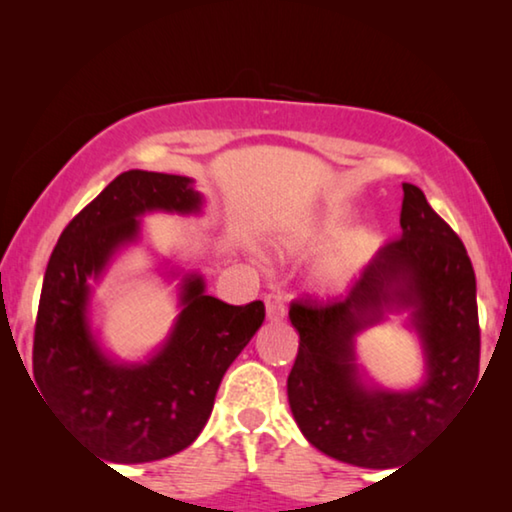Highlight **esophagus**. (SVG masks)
<instances>
[{"label": "esophagus", "instance_id": "34e87169", "mask_svg": "<svg viewBox=\"0 0 512 512\" xmlns=\"http://www.w3.org/2000/svg\"><path fill=\"white\" fill-rule=\"evenodd\" d=\"M265 312H268L270 321H282L286 317L282 293H268V296H265Z\"/></svg>", "mask_w": 512, "mask_h": 512}]
</instances>
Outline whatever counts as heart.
Listing matches in <instances>:
<instances>
[{
    "instance_id": "obj_1",
    "label": "heart",
    "mask_w": 512,
    "mask_h": 512,
    "mask_svg": "<svg viewBox=\"0 0 512 512\" xmlns=\"http://www.w3.org/2000/svg\"><path fill=\"white\" fill-rule=\"evenodd\" d=\"M340 223L338 219H331L326 223V233H338ZM356 268V251L354 249H342L340 254H335L331 261L324 265V279L331 284H340L352 275Z\"/></svg>"
}]
</instances>
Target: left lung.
I'll list each match as a JSON object with an SVG mask.
<instances>
[{
    "instance_id": "obj_1",
    "label": "left lung",
    "mask_w": 512,
    "mask_h": 512,
    "mask_svg": "<svg viewBox=\"0 0 512 512\" xmlns=\"http://www.w3.org/2000/svg\"><path fill=\"white\" fill-rule=\"evenodd\" d=\"M401 230L345 300H293L289 310L300 335L286 382L293 417L317 450L352 466H398L478 382V300L464 242L412 184H403ZM387 309H410L423 340L427 377L417 390L360 382L353 338Z\"/></svg>"
}]
</instances>
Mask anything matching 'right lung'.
Returning <instances> with one entry per match:
<instances>
[{"instance_id": "1", "label": "right lung", "mask_w": 512, "mask_h": 512, "mask_svg": "<svg viewBox=\"0 0 512 512\" xmlns=\"http://www.w3.org/2000/svg\"><path fill=\"white\" fill-rule=\"evenodd\" d=\"M200 207L202 195L188 177L123 172L67 223L48 258L34 326V380L53 415L111 464L186 450L212 415L228 366L265 319L261 300L228 305L207 296L200 275H186L177 324L153 359L128 366L97 345L88 279L137 240L139 216L156 209L198 214Z\"/></svg>"}]
</instances>
